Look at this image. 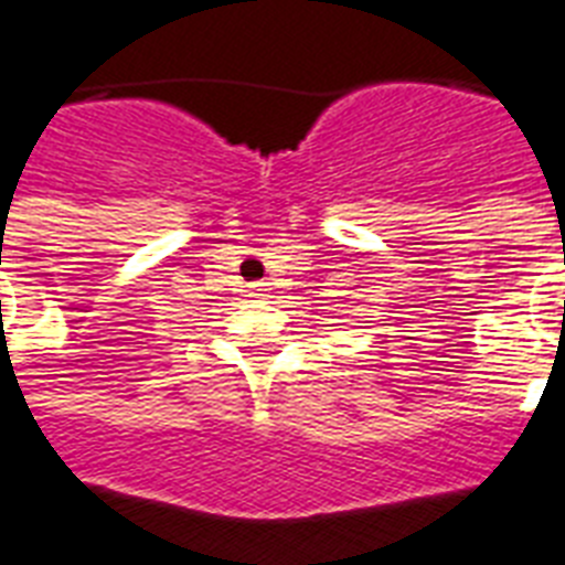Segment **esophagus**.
I'll return each mask as SVG.
<instances>
[{
	"label": "esophagus",
	"instance_id": "1",
	"mask_svg": "<svg viewBox=\"0 0 565 565\" xmlns=\"http://www.w3.org/2000/svg\"><path fill=\"white\" fill-rule=\"evenodd\" d=\"M269 290H273V287L266 281L252 284V287H248V296H252V299H269Z\"/></svg>",
	"mask_w": 565,
	"mask_h": 565
}]
</instances>
